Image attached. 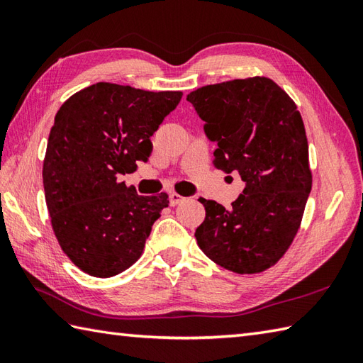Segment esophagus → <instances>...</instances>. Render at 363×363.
<instances>
[{
  "label": "esophagus",
  "instance_id": "esophagus-1",
  "mask_svg": "<svg viewBox=\"0 0 363 363\" xmlns=\"http://www.w3.org/2000/svg\"><path fill=\"white\" fill-rule=\"evenodd\" d=\"M184 201H186V198H184L182 195H179V194H176V191H173V194H169V204H172V206H177V204H181Z\"/></svg>",
  "mask_w": 363,
  "mask_h": 363
}]
</instances>
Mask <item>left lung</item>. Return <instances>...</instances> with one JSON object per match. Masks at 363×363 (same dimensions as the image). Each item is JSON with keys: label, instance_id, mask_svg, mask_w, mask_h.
<instances>
[{"label": "left lung", "instance_id": "left-lung-1", "mask_svg": "<svg viewBox=\"0 0 363 363\" xmlns=\"http://www.w3.org/2000/svg\"><path fill=\"white\" fill-rule=\"evenodd\" d=\"M218 148L212 164L237 172L243 194L226 211L201 198L198 246L238 274L272 268L290 248L312 189L309 143L296 104L265 76L199 87L187 95Z\"/></svg>", "mask_w": 363, "mask_h": 363}]
</instances>
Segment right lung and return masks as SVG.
Segmentation results:
<instances>
[{"mask_svg": "<svg viewBox=\"0 0 363 363\" xmlns=\"http://www.w3.org/2000/svg\"><path fill=\"white\" fill-rule=\"evenodd\" d=\"M182 91L96 82L60 106L43 159V189L60 248L84 273L112 277L140 259L168 195H137L120 181L146 162Z\"/></svg>", "mask_w": 363, "mask_h": 363, "instance_id": "add662e5", "label": "right lung"}]
</instances>
